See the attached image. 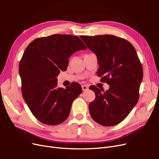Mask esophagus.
Listing matches in <instances>:
<instances>
[{
    "label": "esophagus",
    "instance_id": "obj_1",
    "mask_svg": "<svg viewBox=\"0 0 159 159\" xmlns=\"http://www.w3.org/2000/svg\"><path fill=\"white\" fill-rule=\"evenodd\" d=\"M81 88H82L83 91H87L89 89V87L88 85H81Z\"/></svg>",
    "mask_w": 159,
    "mask_h": 159
}]
</instances>
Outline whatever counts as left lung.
<instances>
[{"label":"left lung","mask_w":159,"mask_h":159,"mask_svg":"<svg viewBox=\"0 0 159 159\" xmlns=\"http://www.w3.org/2000/svg\"><path fill=\"white\" fill-rule=\"evenodd\" d=\"M80 38L97 56L101 81L109 85L103 92L96 86L89 87L95 93L89 105L91 117L103 126L116 125L127 117L139 100L143 71L137 52L129 41L113 35Z\"/></svg>","instance_id":"obj_1"}]
</instances>
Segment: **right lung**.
Here are the masks:
<instances>
[{
  "instance_id": "obj_1",
  "label": "right lung",
  "mask_w": 159,
  "mask_h": 159,
  "mask_svg": "<svg viewBox=\"0 0 159 159\" xmlns=\"http://www.w3.org/2000/svg\"><path fill=\"white\" fill-rule=\"evenodd\" d=\"M78 36L53 34L34 40L27 46L19 64L22 93L38 121L56 125L68 117L74 100L82 92L76 82L66 89L57 88V77L66 71L69 57L86 50Z\"/></svg>"
}]
</instances>
